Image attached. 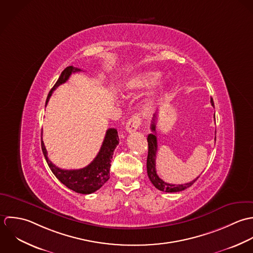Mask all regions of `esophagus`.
I'll return each mask as SVG.
<instances>
[{
	"label": "esophagus",
	"mask_w": 253,
	"mask_h": 253,
	"mask_svg": "<svg viewBox=\"0 0 253 253\" xmlns=\"http://www.w3.org/2000/svg\"><path fill=\"white\" fill-rule=\"evenodd\" d=\"M141 125V118L138 115H134L130 118L126 124V131L128 133H134Z\"/></svg>",
	"instance_id": "esophagus-1"
}]
</instances>
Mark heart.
<instances>
[{
    "instance_id": "1",
    "label": "heart",
    "mask_w": 253,
    "mask_h": 253,
    "mask_svg": "<svg viewBox=\"0 0 253 253\" xmlns=\"http://www.w3.org/2000/svg\"><path fill=\"white\" fill-rule=\"evenodd\" d=\"M161 76V72L157 70H146L134 76L127 84L126 91L128 93H132L139 90H144L153 85L158 78ZM152 102L149 101L146 104V110H151Z\"/></svg>"
}]
</instances>
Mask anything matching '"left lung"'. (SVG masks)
<instances>
[{"label": "left lung", "mask_w": 253, "mask_h": 253, "mask_svg": "<svg viewBox=\"0 0 253 253\" xmlns=\"http://www.w3.org/2000/svg\"><path fill=\"white\" fill-rule=\"evenodd\" d=\"M210 102L212 106H214V102L211 98ZM215 118V115H214ZM156 119H157V114L154 113L152 117V124H151V129H152V134L148 136V144H149V153H148V159H147V171H148V176L152 183V185L159 191L165 192V193H177L186 190L187 188L191 187L198 179H195L194 181L187 183V184H182V185H174V184H169L164 181H162L157 173H156V168H155V159H156V152H157V138L155 136L156 134ZM216 140V137H215Z\"/></svg>", "instance_id": "obj_1"}]
</instances>
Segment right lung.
Instances as JSON below:
<instances>
[{"instance_id": "right-lung-1", "label": "right lung", "mask_w": 253, "mask_h": 253, "mask_svg": "<svg viewBox=\"0 0 253 253\" xmlns=\"http://www.w3.org/2000/svg\"><path fill=\"white\" fill-rule=\"evenodd\" d=\"M80 71H82L80 68L67 66L61 72L56 83L51 88L46 101V105L51 98L52 92L59 85L65 83L72 73L80 72ZM118 144H119V138H118L117 130L114 128H109L105 133V137L102 142L100 152L88 166L81 169H76V170H64L56 167L49 159L43 140L41 142L44 156L53 175L60 181V183H62L68 189L72 190L75 193L84 194V195H89L98 191L109 179L110 162L112 159L113 152Z\"/></svg>"}]
</instances>
